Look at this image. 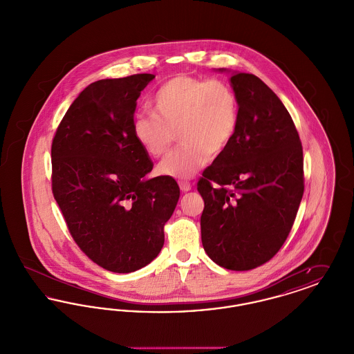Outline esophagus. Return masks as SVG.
<instances>
[{"label": "esophagus", "mask_w": 354, "mask_h": 354, "mask_svg": "<svg viewBox=\"0 0 354 354\" xmlns=\"http://www.w3.org/2000/svg\"><path fill=\"white\" fill-rule=\"evenodd\" d=\"M179 187H180V189H182L183 192H187V191L191 189V183H189L188 180H180V182H179Z\"/></svg>", "instance_id": "34e87169"}]
</instances>
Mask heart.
<instances>
[{
    "instance_id": "heart-1",
    "label": "heart",
    "mask_w": 354,
    "mask_h": 354,
    "mask_svg": "<svg viewBox=\"0 0 354 354\" xmlns=\"http://www.w3.org/2000/svg\"><path fill=\"white\" fill-rule=\"evenodd\" d=\"M155 115L139 114L133 135L152 158L167 155L176 142L182 146L159 165V172L175 179L194 176L211 155L225 151L235 138L240 102L231 84L179 74L167 80L152 98Z\"/></svg>"
}]
</instances>
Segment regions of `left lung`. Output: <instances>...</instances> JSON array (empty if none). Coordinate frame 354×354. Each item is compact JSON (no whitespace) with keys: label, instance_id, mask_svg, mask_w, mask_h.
<instances>
[{"label":"left lung","instance_id":"1","mask_svg":"<svg viewBox=\"0 0 354 354\" xmlns=\"http://www.w3.org/2000/svg\"><path fill=\"white\" fill-rule=\"evenodd\" d=\"M231 84L240 120L230 147L203 171L198 191L207 254L223 268H257L280 251L304 194L303 146L286 106L259 77Z\"/></svg>","mask_w":354,"mask_h":354}]
</instances>
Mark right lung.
<instances>
[{
	"mask_svg": "<svg viewBox=\"0 0 354 354\" xmlns=\"http://www.w3.org/2000/svg\"><path fill=\"white\" fill-rule=\"evenodd\" d=\"M153 78L88 84L51 143V191L68 232L91 261L115 273L140 270L158 256L180 196L174 178L146 179L153 163L133 135L136 100Z\"/></svg>",
	"mask_w": 354,
	"mask_h": 354,
	"instance_id": "1",
	"label": "right lung"
}]
</instances>
